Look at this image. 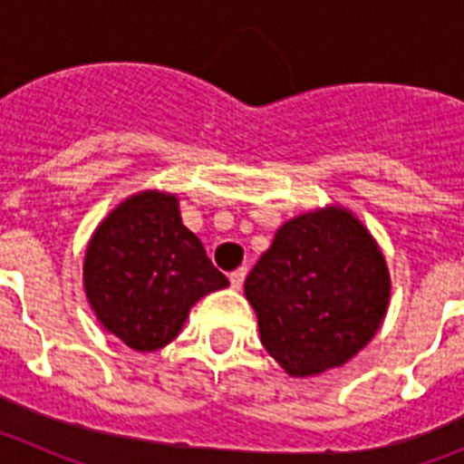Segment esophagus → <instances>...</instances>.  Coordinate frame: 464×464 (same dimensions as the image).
Wrapping results in <instances>:
<instances>
[{
  "label": "esophagus",
  "mask_w": 464,
  "mask_h": 464,
  "mask_svg": "<svg viewBox=\"0 0 464 464\" xmlns=\"http://www.w3.org/2000/svg\"><path fill=\"white\" fill-rule=\"evenodd\" d=\"M244 278H246V267H239L229 274V283H232V288L239 290L241 285H244Z\"/></svg>",
  "instance_id": "34e87169"
}]
</instances>
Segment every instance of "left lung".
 <instances>
[{
    "label": "left lung",
    "mask_w": 464,
    "mask_h": 464,
    "mask_svg": "<svg viewBox=\"0 0 464 464\" xmlns=\"http://www.w3.org/2000/svg\"><path fill=\"white\" fill-rule=\"evenodd\" d=\"M267 353L295 379L342 367L372 342L391 302V272L353 211L327 204L283 223L246 276Z\"/></svg>",
    "instance_id": "1"
}]
</instances>
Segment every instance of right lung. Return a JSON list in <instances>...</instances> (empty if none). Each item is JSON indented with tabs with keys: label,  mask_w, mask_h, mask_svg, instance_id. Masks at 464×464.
<instances>
[{
	"label": "right lung",
	"mask_w": 464,
	"mask_h": 464,
	"mask_svg": "<svg viewBox=\"0 0 464 464\" xmlns=\"http://www.w3.org/2000/svg\"><path fill=\"white\" fill-rule=\"evenodd\" d=\"M229 281L183 225L179 197L146 188L97 225L85 248L83 290L109 334L137 353L174 342L192 306Z\"/></svg>",
	"instance_id": "right-lung-1"
}]
</instances>
